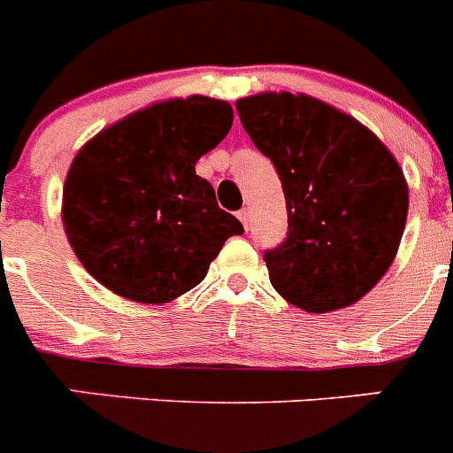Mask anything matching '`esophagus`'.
I'll return each instance as SVG.
<instances>
[{
	"instance_id": "1",
	"label": "esophagus",
	"mask_w": 453,
	"mask_h": 453,
	"mask_svg": "<svg viewBox=\"0 0 453 453\" xmlns=\"http://www.w3.org/2000/svg\"><path fill=\"white\" fill-rule=\"evenodd\" d=\"M250 218H251L250 208H240V211H238V219L242 224H245V229H250Z\"/></svg>"
}]
</instances>
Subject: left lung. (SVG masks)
Instances as JSON below:
<instances>
[{"mask_svg":"<svg viewBox=\"0 0 453 453\" xmlns=\"http://www.w3.org/2000/svg\"><path fill=\"white\" fill-rule=\"evenodd\" d=\"M235 108L286 195L288 235L263 256L274 290L308 313L358 302L392 265L406 226L395 156L358 119L308 95L261 92Z\"/></svg>","mask_w":453,"mask_h":453,"instance_id":"left-lung-1","label":"left lung"}]
</instances>
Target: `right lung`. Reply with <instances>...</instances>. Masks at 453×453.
Instances as JSON below:
<instances>
[{
	"label": "right lung",
	"instance_id": "add662e5",
	"mask_svg": "<svg viewBox=\"0 0 453 453\" xmlns=\"http://www.w3.org/2000/svg\"><path fill=\"white\" fill-rule=\"evenodd\" d=\"M231 124L229 104L192 95L127 115L79 150L63 188V226L102 286L167 303L202 283L226 238L245 231L195 172Z\"/></svg>",
	"mask_w": 453,
	"mask_h": 453
}]
</instances>
